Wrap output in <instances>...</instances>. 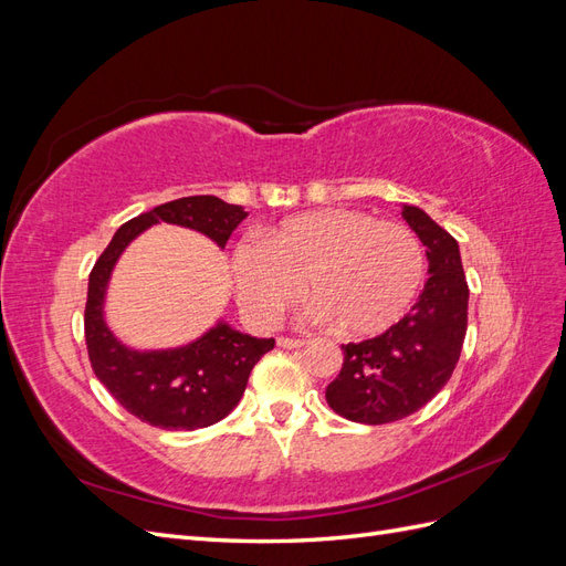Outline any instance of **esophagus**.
<instances>
[{
  "mask_svg": "<svg viewBox=\"0 0 566 566\" xmlns=\"http://www.w3.org/2000/svg\"><path fill=\"white\" fill-rule=\"evenodd\" d=\"M276 342H279V347H283V349H300V347H304V339H300V337H279Z\"/></svg>",
  "mask_w": 566,
  "mask_h": 566,
  "instance_id": "34e87169",
  "label": "esophagus"
}]
</instances>
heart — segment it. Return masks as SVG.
<instances>
[{
	"label": "heart",
	"mask_w": 566,
	"mask_h": 566,
	"mask_svg": "<svg viewBox=\"0 0 566 566\" xmlns=\"http://www.w3.org/2000/svg\"><path fill=\"white\" fill-rule=\"evenodd\" d=\"M238 302L256 323L273 325L300 295L337 335L368 337L391 328L413 304L424 252L399 221L331 208L283 219L262 245L241 243L231 256Z\"/></svg>",
	"instance_id": "heart-1"
}]
</instances>
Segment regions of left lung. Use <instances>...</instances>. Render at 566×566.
Masks as SVG:
<instances>
[{"label":"left lung","instance_id":"1","mask_svg":"<svg viewBox=\"0 0 566 566\" xmlns=\"http://www.w3.org/2000/svg\"><path fill=\"white\" fill-rule=\"evenodd\" d=\"M403 219L427 248V279L410 314L382 335L342 345L345 361L325 389L337 416L361 424L403 420L451 380L468 331V281L458 241L416 205Z\"/></svg>","mask_w":566,"mask_h":566}]
</instances>
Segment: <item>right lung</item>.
<instances>
[{
	"instance_id": "1",
	"label": "right lung",
	"mask_w": 566,
	"mask_h": 566,
	"mask_svg": "<svg viewBox=\"0 0 566 566\" xmlns=\"http://www.w3.org/2000/svg\"><path fill=\"white\" fill-rule=\"evenodd\" d=\"M248 212L214 196H188L129 219L101 252L84 306V339L96 378L127 413L160 430L193 432L227 418L241 401L250 373L276 339H256L217 323L186 347L136 352L125 347L104 321V297L117 256L153 224L200 231L224 248Z\"/></svg>"
}]
</instances>
